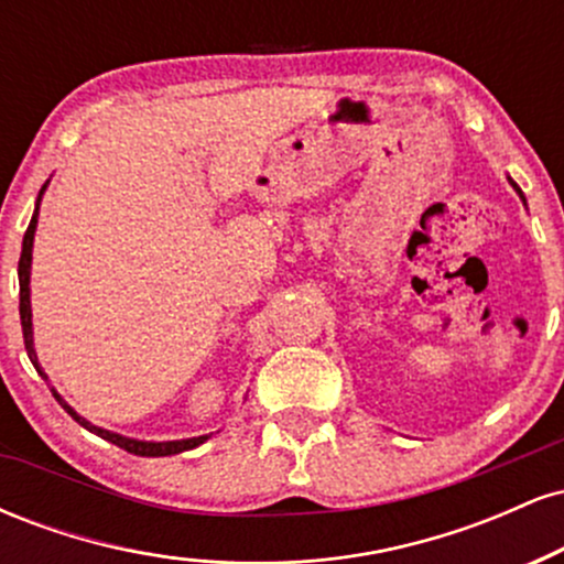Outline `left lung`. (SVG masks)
<instances>
[{
  "label": "left lung",
  "instance_id": "left-lung-1",
  "mask_svg": "<svg viewBox=\"0 0 564 564\" xmlns=\"http://www.w3.org/2000/svg\"><path fill=\"white\" fill-rule=\"evenodd\" d=\"M509 183H511V187H514V191H517V193H520V198H522V200H525V196H522V191H520V185H517V183H514V180H511V177H509Z\"/></svg>",
  "mask_w": 564,
  "mask_h": 564
}]
</instances>
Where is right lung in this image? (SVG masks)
<instances>
[{
	"mask_svg": "<svg viewBox=\"0 0 564 564\" xmlns=\"http://www.w3.org/2000/svg\"><path fill=\"white\" fill-rule=\"evenodd\" d=\"M44 187H47V183L42 185V191H39V198H36V209H34V217H31L29 223V230H25L23 236V251H21V262H18V281H21V326H23V341H25V352H29L31 364H34V368L39 371V377H42L44 381L47 379V373L42 371V366H39V358H36V349H34V328H31V249H34V232H36V217H39V200H42V193ZM55 394L57 403L63 405V411L70 413V419H76L84 430L95 432L97 437L108 440V443L119 445V448H124L127 453H134V456H174V453H183V451H191L196 448V445L206 443L209 440V435H200V437H187V440H170V443H145V440H132V437H124V435H116V432H108V430H100V426L89 424L87 419H82L79 413L70 408L66 400L61 398V394Z\"/></svg>",
	"mask_w": 564,
	"mask_h": 564,
	"instance_id": "right-lung-1",
	"label": "right lung"
}]
</instances>
